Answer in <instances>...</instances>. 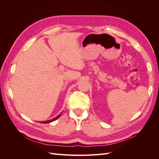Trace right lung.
I'll list each match as a JSON object with an SVG mask.
<instances>
[{"label":"right lung","mask_w":159,"mask_h":159,"mask_svg":"<svg viewBox=\"0 0 159 159\" xmlns=\"http://www.w3.org/2000/svg\"><path fill=\"white\" fill-rule=\"evenodd\" d=\"M61 113H60V114H59V115H57V117H56L55 118H53V119H50V120H48V121H41V123H51V122H52V121H56V119H58L61 115Z\"/></svg>","instance_id":"right-lung-1"}]
</instances>
